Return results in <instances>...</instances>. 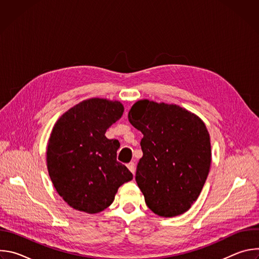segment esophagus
Returning <instances> with one entry per match:
<instances>
[{"label":"esophagus","instance_id":"esophagus-1","mask_svg":"<svg viewBox=\"0 0 259 259\" xmlns=\"http://www.w3.org/2000/svg\"><path fill=\"white\" fill-rule=\"evenodd\" d=\"M128 169L131 171V173H133V175L135 174V164L133 162H130L129 164H127Z\"/></svg>","mask_w":259,"mask_h":259}]
</instances>
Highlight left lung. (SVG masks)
<instances>
[{
  "label": "left lung",
  "instance_id": "8db88e82",
  "mask_svg": "<svg viewBox=\"0 0 259 259\" xmlns=\"http://www.w3.org/2000/svg\"><path fill=\"white\" fill-rule=\"evenodd\" d=\"M128 119L143 134L135 179L147 207L162 217L187 212L210 170L211 143L205 123L179 105L149 99L136 101Z\"/></svg>",
  "mask_w": 259,
  "mask_h": 259
}]
</instances>
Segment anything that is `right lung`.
Returning <instances> with one entry per match:
<instances>
[{"label":"right lung","instance_id":"obj_1","mask_svg":"<svg viewBox=\"0 0 259 259\" xmlns=\"http://www.w3.org/2000/svg\"><path fill=\"white\" fill-rule=\"evenodd\" d=\"M123 113L120 101L95 97L70 107L56 121L47 145V168L56 192L71 208L101 212L122 184L132 180V173L117 161L120 142L105 136Z\"/></svg>","mask_w":259,"mask_h":259}]
</instances>
